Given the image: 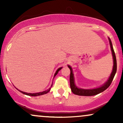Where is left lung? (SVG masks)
Instances as JSON below:
<instances>
[{"instance_id": "1", "label": "left lung", "mask_w": 123, "mask_h": 123, "mask_svg": "<svg viewBox=\"0 0 123 123\" xmlns=\"http://www.w3.org/2000/svg\"><path fill=\"white\" fill-rule=\"evenodd\" d=\"M109 40L110 46L111 47V53H112L113 59V70L111 72V76H110L108 80V81L106 82L105 84H103L101 87H98L97 88H93V89H82L79 88L77 87V86L75 85L74 83V76H73V70L72 68L70 67L69 65L68 66L69 68L70 69V88H71L72 92L73 94H76V95H81V96H93L97 94H99V93L103 92L106 90L107 88L109 87L110 85L111 84V82H112L113 79L114 77H115L116 73L117 71V61H116V58L115 53L114 51L113 48L112 46V43L110 39V38H108Z\"/></svg>"}]
</instances>
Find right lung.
I'll return each instance as SVG.
<instances>
[{
	"mask_svg": "<svg viewBox=\"0 0 123 123\" xmlns=\"http://www.w3.org/2000/svg\"><path fill=\"white\" fill-rule=\"evenodd\" d=\"M62 68V67H61V68H58V69L57 70V71H56V72H55V74H54V77H55V76L56 75H57V73H58V72L59 71H60V70ZM52 86H53V84H51V87L49 89H48L47 90H46V91H43V92H37V93H33V94H32V93H27V92H23V91H20V90H19V91H20L21 92H22V94H25V95H29V96H32V97H36V96H39V95H44V94H47V92H49V91H50V90H51V88L52 87Z\"/></svg>",
	"mask_w": 123,
	"mask_h": 123,
	"instance_id": "1",
	"label": "right lung"
}]
</instances>
